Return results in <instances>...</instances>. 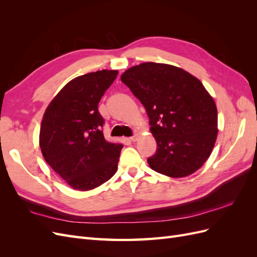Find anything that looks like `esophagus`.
I'll return each mask as SVG.
<instances>
[{
	"label": "esophagus",
	"mask_w": 257,
	"mask_h": 257,
	"mask_svg": "<svg viewBox=\"0 0 257 257\" xmlns=\"http://www.w3.org/2000/svg\"><path fill=\"white\" fill-rule=\"evenodd\" d=\"M137 138H138V135H137V134H135L134 136L130 137L128 139H130V142H133V143H134V142H136V141H137Z\"/></svg>",
	"instance_id": "1"
}]
</instances>
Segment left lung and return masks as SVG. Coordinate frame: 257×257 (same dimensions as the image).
Segmentation results:
<instances>
[{"label": "left lung", "instance_id": "8db88e82", "mask_svg": "<svg viewBox=\"0 0 257 257\" xmlns=\"http://www.w3.org/2000/svg\"><path fill=\"white\" fill-rule=\"evenodd\" d=\"M121 80L150 119L158 145L148 158L150 167L181 178L203 166L217 134L216 106L203 83L181 68L153 62L128 68Z\"/></svg>", "mask_w": 257, "mask_h": 257}]
</instances>
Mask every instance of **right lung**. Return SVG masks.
Instances as JSON below:
<instances>
[{
    "instance_id": "right-lung-1",
    "label": "right lung",
    "mask_w": 257,
    "mask_h": 257,
    "mask_svg": "<svg viewBox=\"0 0 257 257\" xmlns=\"http://www.w3.org/2000/svg\"><path fill=\"white\" fill-rule=\"evenodd\" d=\"M118 71H97L69 81L46 109L40 146L48 165L74 190L89 191L115 174L122 145L106 142L98 103Z\"/></svg>"
}]
</instances>
